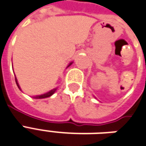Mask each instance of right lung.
Listing matches in <instances>:
<instances>
[{"instance_id":"obj_1","label":"right lung","mask_w":146,"mask_h":146,"mask_svg":"<svg viewBox=\"0 0 146 146\" xmlns=\"http://www.w3.org/2000/svg\"><path fill=\"white\" fill-rule=\"evenodd\" d=\"M72 63H70L69 64V65L68 66V68L70 66V65ZM15 82H16V85H17V86H18V88L19 89V90H21L20 89V86H19V85L18 83V81H17V79H16V77H15ZM56 89L57 88H55V89H53V90H50L49 92H48V93H46V94H41V95H38V96H35L34 97V98H35V99H43V98H48V97H50V96H52V95L54 94L55 92H56Z\"/></svg>"}]
</instances>
